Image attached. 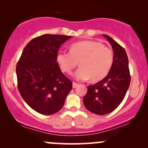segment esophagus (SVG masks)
Returning a JSON list of instances; mask_svg holds the SVG:
<instances>
[{"mask_svg": "<svg viewBox=\"0 0 148 148\" xmlns=\"http://www.w3.org/2000/svg\"><path fill=\"white\" fill-rule=\"evenodd\" d=\"M77 86H78L77 83H75V82H73L72 83V87L74 88H75L77 87Z\"/></svg>", "mask_w": 148, "mask_h": 148, "instance_id": "1", "label": "esophagus"}]
</instances>
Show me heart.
Segmentation results:
<instances>
[{"instance_id": "1", "label": "heart", "mask_w": 148, "mask_h": 148, "mask_svg": "<svg viewBox=\"0 0 148 148\" xmlns=\"http://www.w3.org/2000/svg\"><path fill=\"white\" fill-rule=\"evenodd\" d=\"M57 62L62 72L72 74L80 64V68L74 76L79 81L103 79L111 69L114 62V53L109 47L101 42L87 40L73 43L69 51H60L57 55Z\"/></svg>"}]
</instances>
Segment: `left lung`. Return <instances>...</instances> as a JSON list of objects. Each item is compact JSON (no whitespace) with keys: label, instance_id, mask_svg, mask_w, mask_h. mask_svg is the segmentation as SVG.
Segmentation results:
<instances>
[{"label":"left lung","instance_id":"obj_1","mask_svg":"<svg viewBox=\"0 0 148 148\" xmlns=\"http://www.w3.org/2000/svg\"><path fill=\"white\" fill-rule=\"evenodd\" d=\"M110 42L114 53V62L109 73L101 81L88 86L84 103L88 111L97 115L113 111L123 101L130 84L128 57L125 49L103 34Z\"/></svg>","mask_w":148,"mask_h":148}]
</instances>
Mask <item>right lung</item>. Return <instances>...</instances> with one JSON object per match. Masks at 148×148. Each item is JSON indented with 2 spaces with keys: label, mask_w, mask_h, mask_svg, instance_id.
Here are the masks:
<instances>
[{
  "label": "right lung",
  "mask_w": 148,
  "mask_h": 148,
  "mask_svg": "<svg viewBox=\"0 0 148 148\" xmlns=\"http://www.w3.org/2000/svg\"><path fill=\"white\" fill-rule=\"evenodd\" d=\"M72 36L45 34L25 47L16 64L18 89L34 111L51 115L63 106L72 82L61 72L57 55L61 45Z\"/></svg>",
  "instance_id": "add662e5"
}]
</instances>
